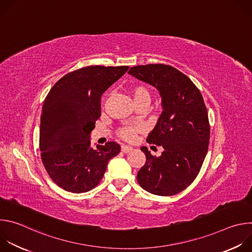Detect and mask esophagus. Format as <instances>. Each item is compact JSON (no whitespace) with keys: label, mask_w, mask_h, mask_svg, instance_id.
Segmentation results:
<instances>
[{"label":"esophagus","mask_w":252,"mask_h":252,"mask_svg":"<svg viewBox=\"0 0 252 252\" xmlns=\"http://www.w3.org/2000/svg\"><path fill=\"white\" fill-rule=\"evenodd\" d=\"M132 148L131 147H128V146H122V152L125 153V154H127V153H130L132 152Z\"/></svg>","instance_id":"1"}]
</instances>
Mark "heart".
<instances>
[{
    "label": "heart",
    "instance_id": "b5f03b06",
    "mask_svg": "<svg viewBox=\"0 0 252 252\" xmlns=\"http://www.w3.org/2000/svg\"><path fill=\"white\" fill-rule=\"evenodd\" d=\"M129 93L133 98L134 103H138L140 101H151V94L147 87L143 85H135L130 88ZM140 128L133 127V126H124L121 127L118 131V134L121 138L126 141H132Z\"/></svg>",
    "mask_w": 252,
    "mask_h": 252
}]
</instances>
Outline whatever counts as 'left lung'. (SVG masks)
I'll use <instances>...</instances> for the list:
<instances>
[{"label": "left lung", "instance_id": "8db88e82", "mask_svg": "<svg viewBox=\"0 0 252 252\" xmlns=\"http://www.w3.org/2000/svg\"><path fill=\"white\" fill-rule=\"evenodd\" d=\"M128 74L157 88L162 113L149 134V143L160 146V157L152 156L137 172V182L147 191L162 196L186 189L197 176L208 150L210 126L201 93L182 71L162 63L130 67Z\"/></svg>", "mask_w": 252, "mask_h": 252}]
</instances>
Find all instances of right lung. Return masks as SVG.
Segmentation results:
<instances>
[{"instance_id":"1","label":"right lung","mask_w":252,"mask_h":252,"mask_svg":"<svg viewBox=\"0 0 252 252\" xmlns=\"http://www.w3.org/2000/svg\"><path fill=\"white\" fill-rule=\"evenodd\" d=\"M129 66L90 65L66 74L45 98L41 116L40 151L53 182L66 191L95 188L107 162L121 152L119 143L91 147V131L100 117L102 94Z\"/></svg>"}]
</instances>
